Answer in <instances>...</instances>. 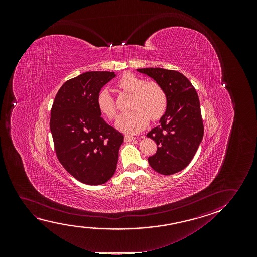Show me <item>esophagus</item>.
<instances>
[{
	"instance_id": "esophagus-1",
	"label": "esophagus",
	"mask_w": 257,
	"mask_h": 257,
	"mask_svg": "<svg viewBox=\"0 0 257 257\" xmlns=\"http://www.w3.org/2000/svg\"><path fill=\"white\" fill-rule=\"evenodd\" d=\"M136 138L134 137V136H132V135H124V141L125 142H129V141H134Z\"/></svg>"
}]
</instances>
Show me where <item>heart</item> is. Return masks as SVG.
Wrapping results in <instances>:
<instances>
[{
    "instance_id": "heart-1",
    "label": "heart",
    "mask_w": 257,
    "mask_h": 257,
    "mask_svg": "<svg viewBox=\"0 0 257 257\" xmlns=\"http://www.w3.org/2000/svg\"><path fill=\"white\" fill-rule=\"evenodd\" d=\"M119 91L132 94L129 112L121 114L116 126L127 134H136L148 125L149 118L155 121L165 114L168 109V96L162 85L156 81H146L131 73H126L116 82ZM96 104L102 116L113 119L116 109L112 96L107 90L99 93Z\"/></svg>"
}]
</instances>
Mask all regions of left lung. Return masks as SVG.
<instances>
[{
	"instance_id": "1",
	"label": "left lung",
	"mask_w": 257,
	"mask_h": 257,
	"mask_svg": "<svg viewBox=\"0 0 257 257\" xmlns=\"http://www.w3.org/2000/svg\"><path fill=\"white\" fill-rule=\"evenodd\" d=\"M162 85L168 96V109L158 126L147 136L157 144L149 165L156 172L169 176L186 168L204 136V123L197 91L183 74L160 67L137 69Z\"/></svg>"
}]
</instances>
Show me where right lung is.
<instances>
[{"label": "right lung", "instance_id": "add662e5", "mask_svg": "<svg viewBox=\"0 0 257 257\" xmlns=\"http://www.w3.org/2000/svg\"><path fill=\"white\" fill-rule=\"evenodd\" d=\"M114 72L92 71L66 81L57 93L50 129L57 158L81 183L99 185L115 174L123 134L109 125L96 104Z\"/></svg>", "mask_w": 257, "mask_h": 257}]
</instances>
